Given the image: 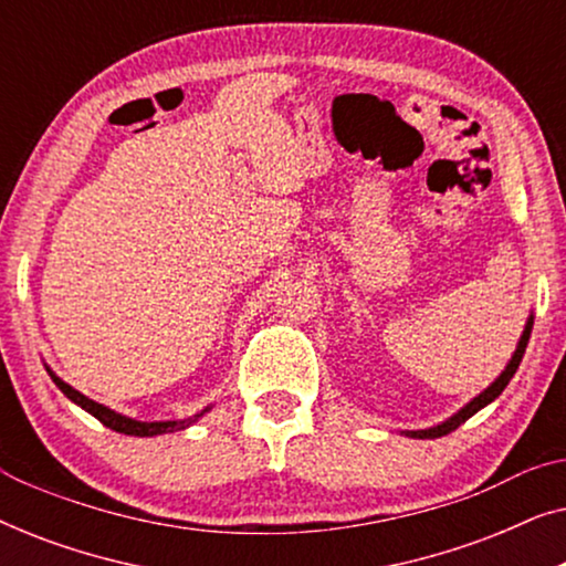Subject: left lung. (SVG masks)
<instances>
[{
  "label": "left lung",
  "mask_w": 566,
  "mask_h": 566,
  "mask_svg": "<svg viewBox=\"0 0 566 566\" xmlns=\"http://www.w3.org/2000/svg\"><path fill=\"white\" fill-rule=\"evenodd\" d=\"M531 329H533V316L528 319V324H525L523 337H521V343H517L513 358H510V363H507V368L502 370L500 378L490 386V389H484L482 394H479L476 399H471L469 405L461 409V412H455V415L451 417V420H446L443 424H438V428H430V430H412V432H407V436H412V438H440V436H448V432H453L455 428H459V424L467 422L469 417H474V415L479 412V409L486 407V405H490V401L497 399L500 394L505 391V386L510 384V378L515 376L517 366H521L523 353H525V345H528V339H531Z\"/></svg>",
  "instance_id": "left-lung-1"
}]
</instances>
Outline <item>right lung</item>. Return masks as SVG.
I'll return each instance as SVG.
<instances>
[{
	"instance_id": "obj_1",
	"label": "right lung",
	"mask_w": 566,
	"mask_h": 566,
	"mask_svg": "<svg viewBox=\"0 0 566 566\" xmlns=\"http://www.w3.org/2000/svg\"><path fill=\"white\" fill-rule=\"evenodd\" d=\"M51 374V370H49ZM53 384L59 386L61 391L66 394L69 399L74 401V405H80L82 409H87V412L92 417H97L99 422L105 424V428H111L115 432H123V436H138V438H151V436H165V432H175V430H185L188 424H192L198 420V417H203L208 409H203V412L196 415V417H188V420H169V422H138V420H130V417H123L118 412H113V409H107L103 405H97V401H92L84 397V394H80L76 389H72V386L61 381L59 376H53Z\"/></svg>"
}]
</instances>
